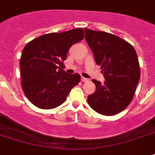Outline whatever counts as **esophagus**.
Returning <instances> with one entry per match:
<instances>
[{
    "mask_svg": "<svg viewBox=\"0 0 155 155\" xmlns=\"http://www.w3.org/2000/svg\"><path fill=\"white\" fill-rule=\"evenodd\" d=\"M81 81H83V82H88V81H89V80H88V79H87V78L81 77Z\"/></svg>",
    "mask_w": 155,
    "mask_h": 155,
    "instance_id": "esophagus-1",
    "label": "esophagus"
}]
</instances>
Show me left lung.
Wrapping results in <instances>:
<instances>
[{"label":"left lung","instance_id":"1","mask_svg":"<svg viewBox=\"0 0 155 155\" xmlns=\"http://www.w3.org/2000/svg\"><path fill=\"white\" fill-rule=\"evenodd\" d=\"M84 31L86 41L105 78L104 83L92 80L96 91L88 96V105L99 114L114 115L133 100L140 76L137 55L133 46L117 35L88 28Z\"/></svg>","mask_w":155,"mask_h":155}]
</instances>
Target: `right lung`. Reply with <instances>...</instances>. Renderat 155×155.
<instances>
[{
  "label": "right lung",
  "mask_w": 155,
  "mask_h": 155,
  "mask_svg": "<svg viewBox=\"0 0 155 155\" xmlns=\"http://www.w3.org/2000/svg\"><path fill=\"white\" fill-rule=\"evenodd\" d=\"M83 38L84 31L77 28L41 35L26 45L19 62L21 84L33 105L41 109L56 108L79 84V74H68L62 67L70 48Z\"/></svg>",
  "instance_id": "right-lung-1"
}]
</instances>
